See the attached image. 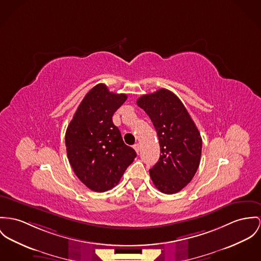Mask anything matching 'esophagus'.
<instances>
[{"mask_svg":"<svg viewBox=\"0 0 261 261\" xmlns=\"http://www.w3.org/2000/svg\"><path fill=\"white\" fill-rule=\"evenodd\" d=\"M133 148H134V150L137 152V153H139V151H140V145L137 143V144H135L134 146H133Z\"/></svg>","mask_w":261,"mask_h":261,"instance_id":"1","label":"esophagus"}]
</instances>
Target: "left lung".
<instances>
[{"mask_svg": "<svg viewBox=\"0 0 261 261\" xmlns=\"http://www.w3.org/2000/svg\"><path fill=\"white\" fill-rule=\"evenodd\" d=\"M137 105L150 117L160 144V158L150 169V177L162 193L176 194L199 168L201 134L179 97L168 89L141 96Z\"/></svg>", "mask_w": 261, "mask_h": 261, "instance_id": "8db88e82", "label": "left lung"}]
</instances>
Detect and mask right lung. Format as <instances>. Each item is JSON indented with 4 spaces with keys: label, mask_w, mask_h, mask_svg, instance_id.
Masks as SVG:
<instances>
[{
    "label": "right lung",
    "mask_w": 261,
    "mask_h": 261,
    "mask_svg": "<svg viewBox=\"0 0 261 261\" xmlns=\"http://www.w3.org/2000/svg\"><path fill=\"white\" fill-rule=\"evenodd\" d=\"M126 99V94L110 92L99 83L84 96L66 129L69 164L77 178L97 193L115 187L137 156L123 142L112 121L114 112Z\"/></svg>",
    "instance_id": "1"
}]
</instances>
